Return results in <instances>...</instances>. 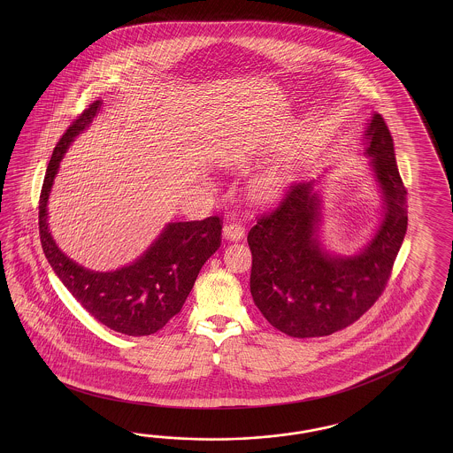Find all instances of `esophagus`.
<instances>
[{"label": "esophagus", "instance_id": "obj_1", "mask_svg": "<svg viewBox=\"0 0 453 453\" xmlns=\"http://www.w3.org/2000/svg\"><path fill=\"white\" fill-rule=\"evenodd\" d=\"M222 235H224V239H227V241H231V242H237V241L244 239V235H246V229H244L241 224L233 222V224L224 226V229H222Z\"/></svg>", "mask_w": 453, "mask_h": 453}]
</instances>
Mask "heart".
Here are the masks:
<instances>
[{"label": "heart", "instance_id": "b5f03b06", "mask_svg": "<svg viewBox=\"0 0 453 453\" xmlns=\"http://www.w3.org/2000/svg\"><path fill=\"white\" fill-rule=\"evenodd\" d=\"M284 189V182L282 179L277 178V176H262L257 179L254 184H252V194L257 201L262 203H269L275 197H279V194Z\"/></svg>", "mask_w": 453, "mask_h": 453}]
</instances>
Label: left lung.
Returning <instances> with one entry per match:
<instances>
[{
	"label": "left lung",
	"instance_id": "left-lung-1",
	"mask_svg": "<svg viewBox=\"0 0 453 453\" xmlns=\"http://www.w3.org/2000/svg\"><path fill=\"white\" fill-rule=\"evenodd\" d=\"M362 154L382 197L371 239L352 254L324 244L322 179L292 186L271 216L249 231L250 294L262 316L290 337L330 335L356 322L382 294L407 233V191L394 139L379 112L362 134Z\"/></svg>",
	"mask_w": 453,
	"mask_h": 453
}]
</instances>
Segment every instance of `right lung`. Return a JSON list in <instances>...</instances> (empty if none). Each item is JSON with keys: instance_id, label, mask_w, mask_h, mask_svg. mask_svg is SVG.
<instances>
[{"instance_id": "obj_1", "label": "right lung", "mask_w": 453, "mask_h": 453, "mask_svg": "<svg viewBox=\"0 0 453 453\" xmlns=\"http://www.w3.org/2000/svg\"><path fill=\"white\" fill-rule=\"evenodd\" d=\"M101 106V99L93 103L56 144L40 197L42 250L65 288L97 322L133 337L151 335L182 309L199 271L219 249L222 226L216 216L167 222L141 256L116 271L99 273L69 259L50 231V194L69 146L91 126Z\"/></svg>"}]
</instances>
